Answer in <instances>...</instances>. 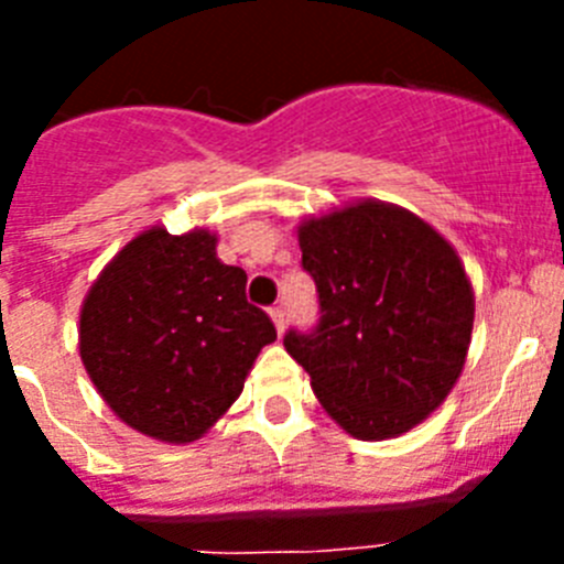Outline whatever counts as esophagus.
Masks as SVG:
<instances>
[{"label":"esophagus","instance_id":"obj_1","mask_svg":"<svg viewBox=\"0 0 564 564\" xmlns=\"http://www.w3.org/2000/svg\"><path fill=\"white\" fill-rule=\"evenodd\" d=\"M271 318H273V325H276V333H285V311L282 307H271Z\"/></svg>","mask_w":564,"mask_h":564}]
</instances>
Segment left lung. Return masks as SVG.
<instances>
[{"label": "left lung", "instance_id": "obj_1", "mask_svg": "<svg viewBox=\"0 0 564 564\" xmlns=\"http://www.w3.org/2000/svg\"><path fill=\"white\" fill-rule=\"evenodd\" d=\"M299 248L322 318L313 333H288L285 350L327 415L361 441L426 421L460 378L475 327V291L455 248L381 200L307 217Z\"/></svg>", "mask_w": 564, "mask_h": 564}]
</instances>
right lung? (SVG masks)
<instances>
[{
    "instance_id": "right-lung-1",
    "label": "right lung",
    "mask_w": 564,
    "mask_h": 564,
    "mask_svg": "<svg viewBox=\"0 0 564 564\" xmlns=\"http://www.w3.org/2000/svg\"><path fill=\"white\" fill-rule=\"evenodd\" d=\"M217 234L152 226L129 239L82 305L78 352L109 410L141 435L192 443L239 398L276 327L248 305Z\"/></svg>"
}]
</instances>
